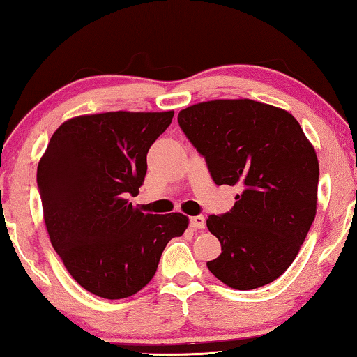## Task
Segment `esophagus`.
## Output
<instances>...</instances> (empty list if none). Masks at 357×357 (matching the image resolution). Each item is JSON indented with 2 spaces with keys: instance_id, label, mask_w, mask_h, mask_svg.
Wrapping results in <instances>:
<instances>
[{
  "instance_id": "34e87169",
  "label": "esophagus",
  "mask_w": 357,
  "mask_h": 357,
  "mask_svg": "<svg viewBox=\"0 0 357 357\" xmlns=\"http://www.w3.org/2000/svg\"><path fill=\"white\" fill-rule=\"evenodd\" d=\"M190 227H194V229H205V218L192 216L190 218Z\"/></svg>"
}]
</instances>
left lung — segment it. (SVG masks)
I'll return each instance as SVG.
<instances>
[{"instance_id": "1", "label": "left lung", "mask_w": 357, "mask_h": 357, "mask_svg": "<svg viewBox=\"0 0 357 357\" xmlns=\"http://www.w3.org/2000/svg\"><path fill=\"white\" fill-rule=\"evenodd\" d=\"M218 185H238L232 210L206 227L221 255L206 263L236 290L274 282L294 263L317 211L319 162L289 112L252 99H215L178 115Z\"/></svg>"}]
</instances>
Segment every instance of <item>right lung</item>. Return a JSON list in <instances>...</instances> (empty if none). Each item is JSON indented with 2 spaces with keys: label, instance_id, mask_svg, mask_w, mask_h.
Returning <instances> with one entry per match:
<instances>
[{
  "label": "right lung",
  "instance_id": "1",
  "mask_svg": "<svg viewBox=\"0 0 357 357\" xmlns=\"http://www.w3.org/2000/svg\"><path fill=\"white\" fill-rule=\"evenodd\" d=\"M174 110L78 115L57 128L36 181L52 247L84 290L105 300L137 294L155 275L167 243L183 236V213L135 206L147 152Z\"/></svg>",
  "mask_w": 357,
  "mask_h": 357
}]
</instances>
